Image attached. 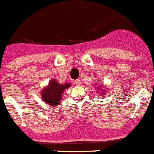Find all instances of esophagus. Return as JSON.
<instances>
[{"mask_svg":"<svg viewBox=\"0 0 154 154\" xmlns=\"http://www.w3.org/2000/svg\"><path fill=\"white\" fill-rule=\"evenodd\" d=\"M74 82H75V85H80V84H81V82H80L79 79L75 80Z\"/></svg>","mask_w":154,"mask_h":154,"instance_id":"1","label":"esophagus"}]
</instances>
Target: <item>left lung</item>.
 I'll use <instances>...</instances> for the list:
<instances>
[{"label":"left lung","mask_w":154,"mask_h":154,"mask_svg":"<svg viewBox=\"0 0 154 154\" xmlns=\"http://www.w3.org/2000/svg\"><path fill=\"white\" fill-rule=\"evenodd\" d=\"M97 85H96V89H98L97 91H99V95L102 96V97H104L103 96H105L106 95V93H107V91L106 89V86L103 85H99V84H96ZM101 91V92H100V91Z\"/></svg>","instance_id":"8db88e82"}]
</instances>
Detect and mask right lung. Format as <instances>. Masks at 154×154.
I'll return each instance as SVG.
<instances>
[{
	"label": "right lung",
	"instance_id": "add662e5",
	"mask_svg": "<svg viewBox=\"0 0 154 154\" xmlns=\"http://www.w3.org/2000/svg\"><path fill=\"white\" fill-rule=\"evenodd\" d=\"M72 86L71 83H59L55 79H51L47 86H45L41 92V98L45 104L55 106L59 104L62 94L65 89Z\"/></svg>",
	"mask_w": 154,
	"mask_h": 154
}]
</instances>
